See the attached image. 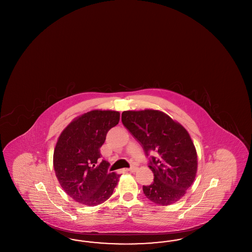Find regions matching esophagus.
Returning <instances> with one entry per match:
<instances>
[{
	"label": "esophagus",
	"instance_id": "34e87169",
	"mask_svg": "<svg viewBox=\"0 0 252 252\" xmlns=\"http://www.w3.org/2000/svg\"><path fill=\"white\" fill-rule=\"evenodd\" d=\"M136 170H137V167H136V166H131L129 169H127V171H128V172H131V173L136 172Z\"/></svg>",
	"mask_w": 252,
	"mask_h": 252
}]
</instances>
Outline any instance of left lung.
Instances as JSON below:
<instances>
[{"label": "left lung", "instance_id": "8db88e82", "mask_svg": "<svg viewBox=\"0 0 252 252\" xmlns=\"http://www.w3.org/2000/svg\"><path fill=\"white\" fill-rule=\"evenodd\" d=\"M122 122L148 156L154 182L144 186L145 196L152 202L168 206L176 203L189 189L197 172V154L189 132L166 113L146 108L126 110Z\"/></svg>", "mask_w": 252, "mask_h": 252}]
</instances>
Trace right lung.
<instances>
[{
  "label": "right lung",
  "mask_w": 252,
  "mask_h": 252,
  "mask_svg": "<svg viewBox=\"0 0 252 252\" xmlns=\"http://www.w3.org/2000/svg\"><path fill=\"white\" fill-rule=\"evenodd\" d=\"M119 121V111L94 109L75 117L60 133L53 164L60 186L74 201L96 206L112 194L121 175L108 172V161L97 160L107 133Z\"/></svg>",
  "instance_id": "right-lung-1"
}]
</instances>
